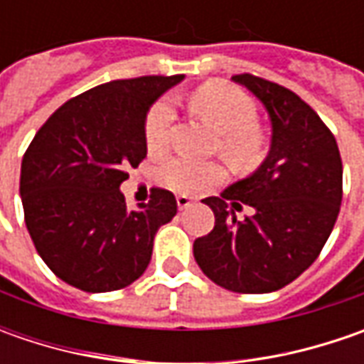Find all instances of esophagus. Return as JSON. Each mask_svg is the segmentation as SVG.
<instances>
[{
	"instance_id": "34e87169",
	"label": "esophagus",
	"mask_w": 364,
	"mask_h": 364,
	"mask_svg": "<svg viewBox=\"0 0 364 364\" xmlns=\"http://www.w3.org/2000/svg\"><path fill=\"white\" fill-rule=\"evenodd\" d=\"M176 204H178L180 210H186L190 206H194V200L190 196H176Z\"/></svg>"
}]
</instances>
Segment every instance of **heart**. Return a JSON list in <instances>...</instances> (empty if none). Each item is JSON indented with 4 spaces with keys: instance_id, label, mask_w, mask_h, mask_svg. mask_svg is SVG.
<instances>
[{
    "instance_id": "heart-1",
    "label": "heart",
    "mask_w": 364,
    "mask_h": 364,
    "mask_svg": "<svg viewBox=\"0 0 364 364\" xmlns=\"http://www.w3.org/2000/svg\"><path fill=\"white\" fill-rule=\"evenodd\" d=\"M192 109L203 117L218 137V151L232 161H249L257 156L261 139L253 127L257 111L241 89L227 82H206L190 97ZM174 109L168 101H158L146 117V146L160 151L170 139ZM223 178L217 164L174 158L164 166V180L178 192H200Z\"/></svg>"
}]
</instances>
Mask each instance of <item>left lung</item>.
Wrapping results in <instances>:
<instances>
[{"mask_svg": "<svg viewBox=\"0 0 364 364\" xmlns=\"http://www.w3.org/2000/svg\"><path fill=\"white\" fill-rule=\"evenodd\" d=\"M263 103L272 144L257 170L204 198L215 229L194 241V259L217 286L269 294L291 284L320 255L343 200V161L334 135L296 92L253 75H235ZM241 203L252 215L239 221Z\"/></svg>", "mask_w": 364, "mask_h": 364, "instance_id": "obj_1", "label": "left lung"}]
</instances>
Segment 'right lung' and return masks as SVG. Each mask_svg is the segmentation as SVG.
I'll return each mask as SVG.
<instances>
[{
    "label": "right lung",
    "instance_id": "1",
    "mask_svg": "<svg viewBox=\"0 0 364 364\" xmlns=\"http://www.w3.org/2000/svg\"><path fill=\"white\" fill-rule=\"evenodd\" d=\"M184 78L111 80L56 109L23 154L20 196L38 255L68 286L101 294L133 284L154 237L174 218L172 192L127 208L119 190L146 158L149 107Z\"/></svg>",
    "mask_w": 364,
    "mask_h": 364
}]
</instances>
